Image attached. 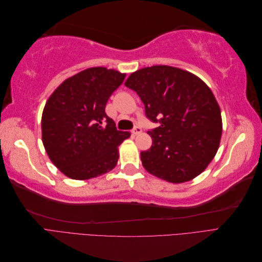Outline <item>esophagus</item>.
Listing matches in <instances>:
<instances>
[{"label":"esophagus","instance_id":"1","mask_svg":"<svg viewBox=\"0 0 262 262\" xmlns=\"http://www.w3.org/2000/svg\"><path fill=\"white\" fill-rule=\"evenodd\" d=\"M142 132V129L140 128V126H136V128H134L132 131H131V133L133 134V136H138V134H140Z\"/></svg>","mask_w":262,"mask_h":262}]
</instances>
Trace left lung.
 I'll list each match as a JSON object with an SVG mask.
<instances>
[{"instance_id": "1", "label": "left lung", "mask_w": 262, "mask_h": 262, "mask_svg": "<svg viewBox=\"0 0 262 262\" xmlns=\"http://www.w3.org/2000/svg\"><path fill=\"white\" fill-rule=\"evenodd\" d=\"M124 85L137 92L157 128L152 146L141 152L143 167L172 184L199 176L215 156L222 137L221 109L210 87L196 75L168 66L133 72Z\"/></svg>"}]
</instances>
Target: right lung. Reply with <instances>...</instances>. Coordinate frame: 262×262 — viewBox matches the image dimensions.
I'll use <instances>...</instances> for the list:
<instances>
[{"label":"right lung","mask_w":262,"mask_h":262,"mask_svg":"<svg viewBox=\"0 0 262 262\" xmlns=\"http://www.w3.org/2000/svg\"><path fill=\"white\" fill-rule=\"evenodd\" d=\"M125 74L90 68L58 86L41 118L42 143L55 167L69 178L86 180L115 168L119 145L130 132L119 131L105 108Z\"/></svg>","instance_id":"obj_1"}]
</instances>
